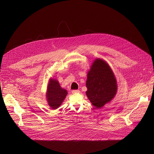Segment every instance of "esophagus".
<instances>
[{
  "instance_id": "esophagus-1",
  "label": "esophagus",
  "mask_w": 154,
  "mask_h": 154,
  "mask_svg": "<svg viewBox=\"0 0 154 154\" xmlns=\"http://www.w3.org/2000/svg\"><path fill=\"white\" fill-rule=\"evenodd\" d=\"M80 92V91L79 90H72V93H73V94H75V93H79Z\"/></svg>"
}]
</instances>
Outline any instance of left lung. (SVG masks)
Wrapping results in <instances>:
<instances>
[{
    "label": "left lung",
    "instance_id": "left-lung-1",
    "mask_svg": "<svg viewBox=\"0 0 154 154\" xmlns=\"http://www.w3.org/2000/svg\"><path fill=\"white\" fill-rule=\"evenodd\" d=\"M86 92L92 104L101 108L110 101L117 91L116 80L113 71L106 63L96 59L88 73Z\"/></svg>",
    "mask_w": 154,
    "mask_h": 154
}]
</instances>
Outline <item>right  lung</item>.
Here are the masks:
<instances>
[{
  "label": "right lung",
  "mask_w": 154,
  "mask_h": 154,
  "mask_svg": "<svg viewBox=\"0 0 154 154\" xmlns=\"http://www.w3.org/2000/svg\"><path fill=\"white\" fill-rule=\"evenodd\" d=\"M67 91L63 89L58 81L52 79L50 80L47 91V99L49 106L52 109L58 108L67 95Z\"/></svg>",
  "instance_id": "right-lung-1"
}]
</instances>
